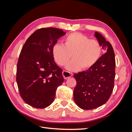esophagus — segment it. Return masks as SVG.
Listing matches in <instances>:
<instances>
[{"label": "esophagus", "mask_w": 132, "mask_h": 132, "mask_svg": "<svg viewBox=\"0 0 132 132\" xmlns=\"http://www.w3.org/2000/svg\"><path fill=\"white\" fill-rule=\"evenodd\" d=\"M62 74H63V76L64 78L65 79H67L70 78L71 77H72L73 75V73L68 72V71H64V70L63 71Z\"/></svg>", "instance_id": "obj_1"}]
</instances>
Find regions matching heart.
<instances>
[{
	"label": "heart",
	"mask_w": 132,
	"mask_h": 132,
	"mask_svg": "<svg viewBox=\"0 0 132 132\" xmlns=\"http://www.w3.org/2000/svg\"><path fill=\"white\" fill-rule=\"evenodd\" d=\"M101 52V46L97 40L79 32L68 35L64 39V45L56 43L52 48L54 59L59 65L66 64L72 56L73 60L66 65L70 71L90 68L98 61Z\"/></svg>",
	"instance_id": "obj_1"
}]
</instances>
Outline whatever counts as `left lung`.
Wrapping results in <instances>:
<instances>
[{
	"mask_svg": "<svg viewBox=\"0 0 132 132\" xmlns=\"http://www.w3.org/2000/svg\"><path fill=\"white\" fill-rule=\"evenodd\" d=\"M94 35L105 53L87 70L74 74L77 80L74 100L83 110L95 109L105 104L114 87L116 61L113 47L101 34L95 32Z\"/></svg>",
	"mask_w": 132,
	"mask_h": 132,
	"instance_id": "left-lung-1",
	"label": "left lung"
}]
</instances>
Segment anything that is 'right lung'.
Here are the masks:
<instances>
[{
  "label": "right lung",
  "mask_w": 132,
  "mask_h": 132,
  "mask_svg": "<svg viewBox=\"0 0 132 132\" xmlns=\"http://www.w3.org/2000/svg\"><path fill=\"white\" fill-rule=\"evenodd\" d=\"M66 33L54 27L38 29L22 47L17 64L16 81L21 98L28 105L44 109L54 101L64 79L54 61L53 46Z\"/></svg>",
  "instance_id": "add662e5"
}]
</instances>
